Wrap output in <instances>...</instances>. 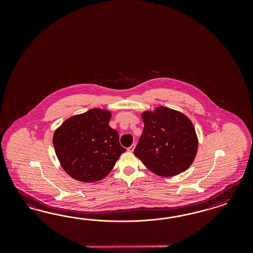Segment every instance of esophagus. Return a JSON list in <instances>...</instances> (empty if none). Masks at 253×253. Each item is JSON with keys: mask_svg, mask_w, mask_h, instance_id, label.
I'll return each mask as SVG.
<instances>
[{"mask_svg": "<svg viewBox=\"0 0 253 253\" xmlns=\"http://www.w3.org/2000/svg\"><path fill=\"white\" fill-rule=\"evenodd\" d=\"M134 148H135V144H132L130 147H128V152H133V150H134Z\"/></svg>", "mask_w": 253, "mask_h": 253, "instance_id": "esophagus-1", "label": "esophagus"}]
</instances>
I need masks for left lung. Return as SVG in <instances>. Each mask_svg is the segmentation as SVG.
<instances>
[{
    "label": "left lung",
    "instance_id": "8db88e82",
    "mask_svg": "<svg viewBox=\"0 0 253 253\" xmlns=\"http://www.w3.org/2000/svg\"><path fill=\"white\" fill-rule=\"evenodd\" d=\"M144 130L134 155L149 170L175 176L191 166L199 148L195 127L187 116L166 107L141 114Z\"/></svg>",
    "mask_w": 253,
    "mask_h": 253
}]
</instances>
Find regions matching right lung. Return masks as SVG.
I'll return each mask as SVG.
<instances>
[{
	"label": "right lung",
	"mask_w": 253,
	"mask_h": 253,
	"mask_svg": "<svg viewBox=\"0 0 253 253\" xmlns=\"http://www.w3.org/2000/svg\"><path fill=\"white\" fill-rule=\"evenodd\" d=\"M111 116L107 109L92 108L69 117L54 130V151L69 176L83 183L100 181L126 151L109 126Z\"/></svg>",
	"instance_id": "obj_1"
}]
</instances>
